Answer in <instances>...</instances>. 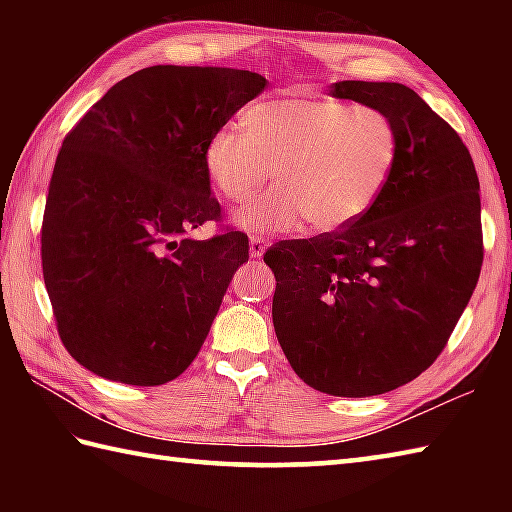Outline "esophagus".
<instances>
[{
    "mask_svg": "<svg viewBox=\"0 0 512 512\" xmlns=\"http://www.w3.org/2000/svg\"><path fill=\"white\" fill-rule=\"evenodd\" d=\"M248 246H250V257H253V259H259V257H262V255L266 253V248H268V239H266V237H262V235H250V239H248Z\"/></svg>",
    "mask_w": 512,
    "mask_h": 512,
    "instance_id": "esophagus-1",
    "label": "esophagus"
}]
</instances>
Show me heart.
Instances as JSON below:
<instances>
[{"label": "heart", "mask_w": 512, "mask_h": 512, "mask_svg": "<svg viewBox=\"0 0 512 512\" xmlns=\"http://www.w3.org/2000/svg\"><path fill=\"white\" fill-rule=\"evenodd\" d=\"M400 138L376 107L321 96H279L226 123L204 145V171L222 198L242 202L273 176L268 193L233 213L253 233H286L303 220L336 231L372 209L394 176Z\"/></svg>", "instance_id": "obj_1"}]
</instances>
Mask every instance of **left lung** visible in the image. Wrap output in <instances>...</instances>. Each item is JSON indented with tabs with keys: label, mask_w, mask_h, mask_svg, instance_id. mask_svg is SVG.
Segmentation results:
<instances>
[{
	"label": "left lung",
	"mask_w": 512,
	"mask_h": 512,
	"mask_svg": "<svg viewBox=\"0 0 512 512\" xmlns=\"http://www.w3.org/2000/svg\"><path fill=\"white\" fill-rule=\"evenodd\" d=\"M330 96L394 121V176L361 220L279 242L264 262L290 367L323 394L365 398L420 376L462 317L482 266L480 180L462 138L407 85L339 81Z\"/></svg>",
	"instance_id": "1"
}]
</instances>
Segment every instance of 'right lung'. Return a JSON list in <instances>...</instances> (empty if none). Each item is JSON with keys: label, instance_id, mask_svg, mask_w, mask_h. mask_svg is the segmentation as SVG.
Listing matches in <instances>:
<instances>
[{"label": "right lung", "instance_id": "right-lung-1", "mask_svg": "<svg viewBox=\"0 0 512 512\" xmlns=\"http://www.w3.org/2000/svg\"><path fill=\"white\" fill-rule=\"evenodd\" d=\"M266 88L257 72L151 65L112 85L65 136L41 228L65 350L116 383L178 378L209 334L248 237L220 220L204 171L217 127Z\"/></svg>", "mask_w": 512, "mask_h": 512}]
</instances>
